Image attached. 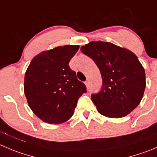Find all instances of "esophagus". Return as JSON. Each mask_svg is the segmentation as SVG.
I'll return each instance as SVG.
<instances>
[{"mask_svg": "<svg viewBox=\"0 0 157 157\" xmlns=\"http://www.w3.org/2000/svg\"><path fill=\"white\" fill-rule=\"evenodd\" d=\"M85 84H86V87H87V89H89V80H87V81H86V82H85Z\"/></svg>", "mask_w": 157, "mask_h": 157, "instance_id": "34e87169", "label": "esophagus"}]
</instances>
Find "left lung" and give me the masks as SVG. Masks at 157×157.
Segmentation results:
<instances>
[{
  "mask_svg": "<svg viewBox=\"0 0 157 157\" xmlns=\"http://www.w3.org/2000/svg\"><path fill=\"white\" fill-rule=\"evenodd\" d=\"M81 52L94 61L102 75V89L91 96L100 114L121 118L138 106L146 88V75L135 54L101 41H91Z\"/></svg>",
  "mask_w": 157,
  "mask_h": 157,
  "instance_id": "8db88e82",
  "label": "left lung"
}]
</instances>
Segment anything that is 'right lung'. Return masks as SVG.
<instances>
[{
  "mask_svg": "<svg viewBox=\"0 0 157 157\" xmlns=\"http://www.w3.org/2000/svg\"><path fill=\"white\" fill-rule=\"evenodd\" d=\"M78 48V45H65L41 52L25 72L24 89L28 105L49 124L68 121L78 98L87 92L68 65Z\"/></svg>",
  "mask_w": 157,
  "mask_h": 157,
  "instance_id": "1",
  "label": "right lung"
}]
</instances>
